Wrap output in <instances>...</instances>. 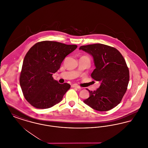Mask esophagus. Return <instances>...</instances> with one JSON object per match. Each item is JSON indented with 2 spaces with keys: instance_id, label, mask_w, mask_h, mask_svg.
Here are the masks:
<instances>
[{
  "instance_id": "1",
  "label": "esophagus",
  "mask_w": 148,
  "mask_h": 148,
  "mask_svg": "<svg viewBox=\"0 0 148 148\" xmlns=\"http://www.w3.org/2000/svg\"><path fill=\"white\" fill-rule=\"evenodd\" d=\"M71 88H77V89H80V87L79 86H78L77 84L71 85Z\"/></svg>"
}]
</instances>
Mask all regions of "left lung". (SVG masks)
Here are the masks:
<instances>
[{
	"instance_id": "8db88e82",
	"label": "left lung",
	"mask_w": 148,
	"mask_h": 148,
	"mask_svg": "<svg viewBox=\"0 0 148 148\" xmlns=\"http://www.w3.org/2000/svg\"><path fill=\"white\" fill-rule=\"evenodd\" d=\"M92 55L95 69L91 77L100 83L99 88L90 91L89 97L83 101L92 109L108 111L118 106L126 92L129 81V71L126 62L116 48L102 44L81 46Z\"/></svg>"
}]
</instances>
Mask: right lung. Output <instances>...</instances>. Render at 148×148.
<instances>
[{
  "instance_id": "obj_1",
  "label": "right lung",
  "mask_w": 148,
  "mask_h": 148,
  "mask_svg": "<svg viewBox=\"0 0 148 148\" xmlns=\"http://www.w3.org/2000/svg\"><path fill=\"white\" fill-rule=\"evenodd\" d=\"M77 47L46 40L36 43L29 50L19 82L23 95L30 104L37 109H47L62 101L71 85L59 84L52 75Z\"/></svg>"
}]
</instances>
